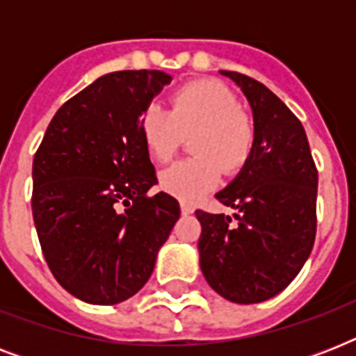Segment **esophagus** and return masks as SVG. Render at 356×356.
<instances>
[{
  "label": "esophagus",
  "instance_id": "esophagus-1",
  "mask_svg": "<svg viewBox=\"0 0 356 356\" xmlns=\"http://www.w3.org/2000/svg\"><path fill=\"white\" fill-rule=\"evenodd\" d=\"M181 212H183L184 216H188V214H192V212H194V209H192V205H188V203L181 201Z\"/></svg>",
  "mask_w": 356,
  "mask_h": 356
}]
</instances>
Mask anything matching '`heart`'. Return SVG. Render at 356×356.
<instances>
[{
  "label": "heart",
  "instance_id": "heart-1",
  "mask_svg": "<svg viewBox=\"0 0 356 356\" xmlns=\"http://www.w3.org/2000/svg\"><path fill=\"white\" fill-rule=\"evenodd\" d=\"M140 134L149 156L170 162L194 136L195 159L173 164L161 173V188L181 201L194 203L216 188L225 173H236L253 149L254 127L234 92L222 81L200 79L181 86L172 97V113L156 103L140 116Z\"/></svg>",
  "mask_w": 356,
  "mask_h": 356
}]
</instances>
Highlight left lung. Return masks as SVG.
Instances as JSON below:
<instances>
[{"instance_id":"8db88e82","label":"left lung","mask_w":356,"mask_h":356,"mask_svg":"<svg viewBox=\"0 0 356 356\" xmlns=\"http://www.w3.org/2000/svg\"><path fill=\"white\" fill-rule=\"evenodd\" d=\"M242 90L253 113L254 140L248 162L216 194L234 209L195 211L201 223L200 266L222 298L262 303L282 292L309 259L316 236L318 172L305 129L262 83L238 72H220Z\"/></svg>"}]
</instances>
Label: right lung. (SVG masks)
Returning <instances> with one entry per match:
<instances>
[{"mask_svg": "<svg viewBox=\"0 0 356 356\" xmlns=\"http://www.w3.org/2000/svg\"><path fill=\"white\" fill-rule=\"evenodd\" d=\"M161 70L97 77L47 125L33 161V220L60 286L90 305L133 298L181 216L159 192L140 116L170 85ZM124 211H121V207Z\"/></svg>", "mask_w": 356, "mask_h": 356, "instance_id": "right-lung-1", "label": "right lung"}]
</instances>
